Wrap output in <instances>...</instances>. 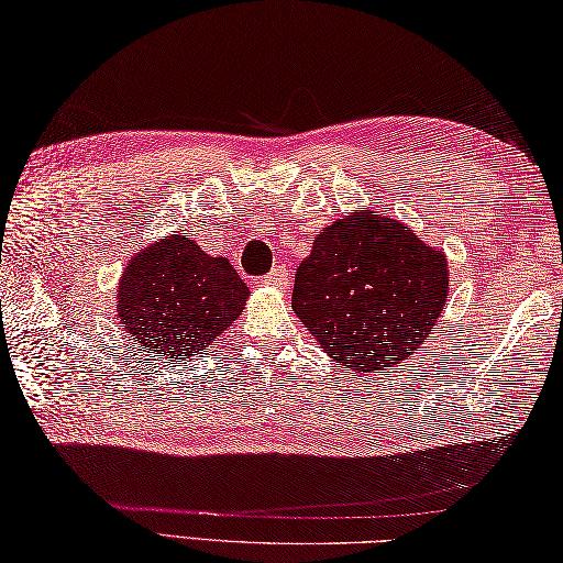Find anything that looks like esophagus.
<instances>
[{
  "label": "esophagus",
  "mask_w": 563,
  "mask_h": 563,
  "mask_svg": "<svg viewBox=\"0 0 563 563\" xmlns=\"http://www.w3.org/2000/svg\"><path fill=\"white\" fill-rule=\"evenodd\" d=\"M289 279H291V269L286 265H279L277 269H272L262 282H265L267 286H277V289H282V286L289 284Z\"/></svg>",
  "instance_id": "esophagus-1"
}]
</instances>
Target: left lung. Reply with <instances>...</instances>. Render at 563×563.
Segmentation results:
<instances>
[{
    "label": "left lung",
    "mask_w": 563,
    "mask_h": 563,
    "mask_svg": "<svg viewBox=\"0 0 563 563\" xmlns=\"http://www.w3.org/2000/svg\"><path fill=\"white\" fill-rule=\"evenodd\" d=\"M450 294L438 247L376 211L338 218L296 269L291 306L332 360L376 374L428 340Z\"/></svg>",
    "instance_id": "1"
}]
</instances>
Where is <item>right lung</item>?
Listing matches in <instances>:
<instances>
[{
	"mask_svg": "<svg viewBox=\"0 0 563 563\" xmlns=\"http://www.w3.org/2000/svg\"><path fill=\"white\" fill-rule=\"evenodd\" d=\"M250 296L225 257L187 235H167L135 252L119 282V318L133 345L159 362L189 360L243 313Z\"/></svg>",
	"mask_w": 563,
	"mask_h": 563,
	"instance_id": "right-lung-1",
	"label": "right lung"
}]
</instances>
